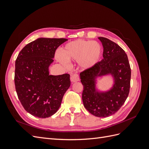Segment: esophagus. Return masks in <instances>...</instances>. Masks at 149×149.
<instances>
[{"label": "esophagus", "mask_w": 149, "mask_h": 149, "mask_svg": "<svg viewBox=\"0 0 149 149\" xmlns=\"http://www.w3.org/2000/svg\"><path fill=\"white\" fill-rule=\"evenodd\" d=\"M71 83H75V82H77L79 81V75L77 73H74V74H72L71 76Z\"/></svg>", "instance_id": "obj_1"}]
</instances>
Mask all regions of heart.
I'll return each instance as SVG.
<instances>
[{"label":"heart","instance_id":"1","mask_svg":"<svg viewBox=\"0 0 149 149\" xmlns=\"http://www.w3.org/2000/svg\"><path fill=\"white\" fill-rule=\"evenodd\" d=\"M101 54L102 48L98 42L76 40L66 43L61 49V54H56V59L65 65L68 60H78L79 66L89 69L97 63Z\"/></svg>","mask_w":149,"mask_h":149}]
</instances>
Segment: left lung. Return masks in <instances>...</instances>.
Listing matches in <instances>:
<instances>
[{
	"label": "left lung",
	"instance_id": "obj_1",
	"mask_svg": "<svg viewBox=\"0 0 149 149\" xmlns=\"http://www.w3.org/2000/svg\"><path fill=\"white\" fill-rule=\"evenodd\" d=\"M98 38L103 47V59L79 76L83 85L84 106L93 115L106 118L118 112L127 98L131 70L123 48L106 38ZM107 75L112 76L113 84L109 90L101 91L96 86L97 79Z\"/></svg>",
	"mask_w": 149,
	"mask_h": 149
}]
</instances>
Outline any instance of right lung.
Listing matches in <instances>:
<instances>
[{
	"instance_id": "obj_1",
	"label": "right lung",
	"mask_w": 149,
	"mask_h": 149,
	"mask_svg": "<svg viewBox=\"0 0 149 149\" xmlns=\"http://www.w3.org/2000/svg\"><path fill=\"white\" fill-rule=\"evenodd\" d=\"M67 40L37 38L26 45L17 58L16 92L24 109L33 116L47 118L56 113L70 86L69 74H49L56 49Z\"/></svg>"
}]
</instances>
